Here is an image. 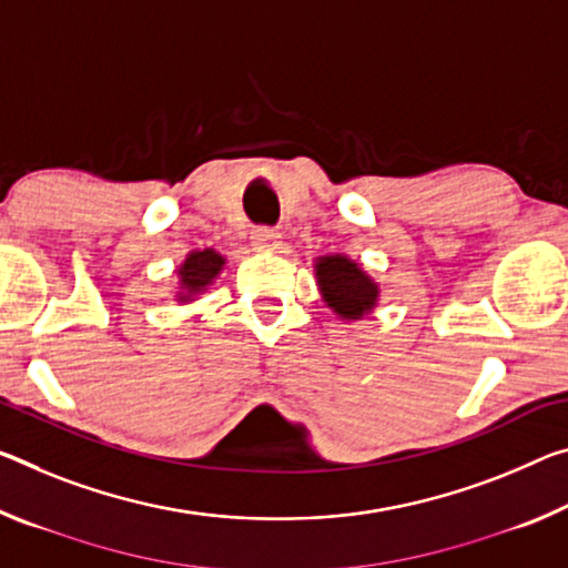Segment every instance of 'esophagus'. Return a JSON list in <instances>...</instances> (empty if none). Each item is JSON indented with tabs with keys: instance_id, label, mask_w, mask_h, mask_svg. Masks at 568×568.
<instances>
[{
	"instance_id": "obj_1",
	"label": "esophagus",
	"mask_w": 568,
	"mask_h": 568,
	"mask_svg": "<svg viewBox=\"0 0 568 568\" xmlns=\"http://www.w3.org/2000/svg\"><path fill=\"white\" fill-rule=\"evenodd\" d=\"M252 245L257 250H277V245H281V232L273 227H255L252 230Z\"/></svg>"
}]
</instances>
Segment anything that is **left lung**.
Instances as JSON below:
<instances>
[{"instance_id": "8db88e82", "label": "left lung", "mask_w": 568, "mask_h": 568, "mask_svg": "<svg viewBox=\"0 0 568 568\" xmlns=\"http://www.w3.org/2000/svg\"><path fill=\"white\" fill-rule=\"evenodd\" d=\"M316 277L323 301H326L341 318H364L376 305L379 287H376V283L354 263V260H348L344 255L318 257Z\"/></svg>"}]
</instances>
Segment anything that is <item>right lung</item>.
<instances>
[{"mask_svg":"<svg viewBox=\"0 0 568 568\" xmlns=\"http://www.w3.org/2000/svg\"><path fill=\"white\" fill-rule=\"evenodd\" d=\"M222 265H224V257L220 255V252H214L212 247L189 252L184 265L179 267V273H176L179 285H182V293H176V298L192 301L194 295L206 291V285H210L214 277L220 275Z\"/></svg>","mask_w":568,"mask_h":568,"instance_id":"right-lung-1","label":"right lung"}]
</instances>
